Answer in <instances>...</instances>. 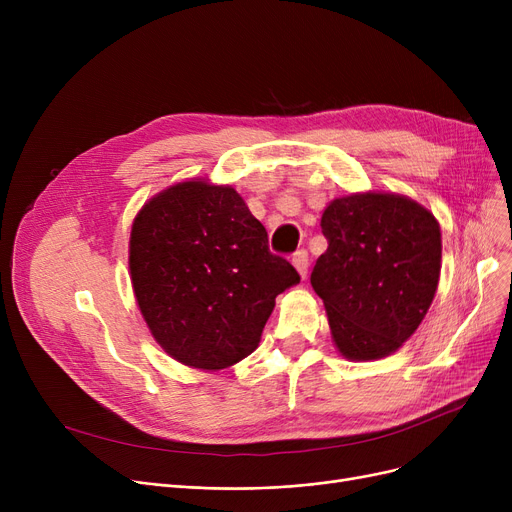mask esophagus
Listing matches in <instances>:
<instances>
[{
  "mask_svg": "<svg viewBox=\"0 0 512 512\" xmlns=\"http://www.w3.org/2000/svg\"><path fill=\"white\" fill-rule=\"evenodd\" d=\"M292 265L297 267V272H299V276L301 278H307V270H309V255H307V251L305 249H301V251H297L292 255Z\"/></svg>",
  "mask_w": 512,
  "mask_h": 512,
  "instance_id": "34e87169",
  "label": "esophagus"
}]
</instances>
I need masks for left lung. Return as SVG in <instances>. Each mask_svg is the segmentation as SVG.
<instances>
[{"label":"left lung","instance_id":"1","mask_svg":"<svg viewBox=\"0 0 512 512\" xmlns=\"http://www.w3.org/2000/svg\"><path fill=\"white\" fill-rule=\"evenodd\" d=\"M328 249L311 286L324 301L332 342L348 361L396 353L432 305L442 267L436 215L398 193L336 197L321 213Z\"/></svg>","mask_w":512,"mask_h":512}]
</instances>
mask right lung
Returning a JSON list of instances; mask_svg holds the SVG:
<instances>
[{
  "mask_svg": "<svg viewBox=\"0 0 512 512\" xmlns=\"http://www.w3.org/2000/svg\"><path fill=\"white\" fill-rule=\"evenodd\" d=\"M128 270L145 324L174 361L222 371L259 346L276 297L299 284L232 186L176 182L134 215Z\"/></svg>",
  "mask_w": 512,
  "mask_h": 512,
  "instance_id": "obj_1",
  "label": "right lung"
}]
</instances>
